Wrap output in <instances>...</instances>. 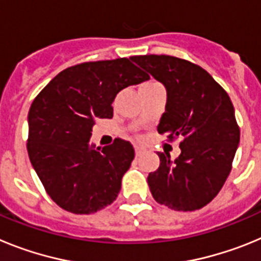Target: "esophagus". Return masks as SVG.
I'll return each instance as SVG.
<instances>
[{"mask_svg":"<svg viewBox=\"0 0 261 261\" xmlns=\"http://www.w3.org/2000/svg\"><path fill=\"white\" fill-rule=\"evenodd\" d=\"M135 151H136V155L140 156V155H141V154L145 153V149L142 146H138V145H136V146H135Z\"/></svg>","mask_w":261,"mask_h":261,"instance_id":"34e87169","label":"esophagus"}]
</instances>
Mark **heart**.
Instances as JSON below:
<instances>
[{"label": "heart", "mask_w": 261, "mask_h": 261, "mask_svg": "<svg viewBox=\"0 0 261 261\" xmlns=\"http://www.w3.org/2000/svg\"><path fill=\"white\" fill-rule=\"evenodd\" d=\"M155 85H158V84H155V82H147V84L142 85V86H155Z\"/></svg>", "instance_id": "1"}]
</instances>
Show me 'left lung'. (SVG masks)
<instances>
[{"instance_id": "1", "label": "left lung", "mask_w": 261, "mask_h": 261, "mask_svg": "<svg viewBox=\"0 0 261 261\" xmlns=\"http://www.w3.org/2000/svg\"><path fill=\"white\" fill-rule=\"evenodd\" d=\"M130 59L167 90L158 125L167 141L180 138V155L161 163L147 176L154 200L174 211L191 212L212 201L231 171L241 138L234 107L225 90L201 66L167 55Z\"/></svg>"}]
</instances>
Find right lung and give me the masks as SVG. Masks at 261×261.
<instances>
[{
  "label": "right lung",
  "instance_id": "right-lung-1",
  "mask_svg": "<svg viewBox=\"0 0 261 261\" xmlns=\"http://www.w3.org/2000/svg\"><path fill=\"white\" fill-rule=\"evenodd\" d=\"M149 75L129 59L66 68L38 94L29 112L27 151L50 199L64 211L91 214L116 200L135 158L132 144L90 145L95 119L114 116L115 96Z\"/></svg>",
  "mask_w": 261,
  "mask_h": 261
}]
</instances>
